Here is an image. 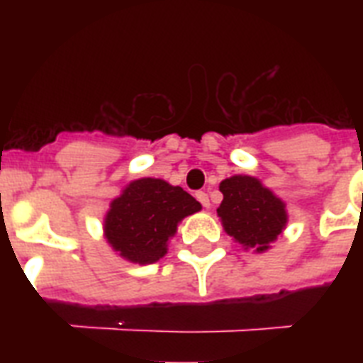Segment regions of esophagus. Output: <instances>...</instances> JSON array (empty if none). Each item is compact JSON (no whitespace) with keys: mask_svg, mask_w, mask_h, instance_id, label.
<instances>
[{"mask_svg":"<svg viewBox=\"0 0 363 363\" xmlns=\"http://www.w3.org/2000/svg\"><path fill=\"white\" fill-rule=\"evenodd\" d=\"M196 198H198V201L201 205H203L205 209H209L211 201H209V196H207V194H205V192H196Z\"/></svg>","mask_w":363,"mask_h":363,"instance_id":"obj_1","label":"esophagus"}]
</instances>
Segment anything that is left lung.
I'll use <instances>...</instances> for the list:
<instances>
[{
    "label": "left lung",
    "mask_w": 363,
    "mask_h": 363,
    "mask_svg": "<svg viewBox=\"0 0 363 363\" xmlns=\"http://www.w3.org/2000/svg\"><path fill=\"white\" fill-rule=\"evenodd\" d=\"M218 188L224 199L216 215L224 232L245 250H269L288 224L286 203L250 175L228 177Z\"/></svg>",
    "instance_id": "left-lung-1"
}]
</instances>
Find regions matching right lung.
<instances>
[{
    "mask_svg": "<svg viewBox=\"0 0 363 363\" xmlns=\"http://www.w3.org/2000/svg\"><path fill=\"white\" fill-rule=\"evenodd\" d=\"M201 203L164 179L143 177L122 188L104 218V238L113 252L131 264L148 265L167 254L182 218Z\"/></svg>",
    "mask_w": 363,
    "mask_h": 363,
    "instance_id": "add662e5",
    "label": "right lung"
}]
</instances>
